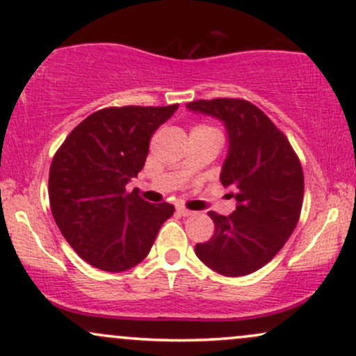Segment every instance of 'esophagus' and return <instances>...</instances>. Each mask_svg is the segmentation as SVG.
Here are the masks:
<instances>
[{
	"label": "esophagus",
	"instance_id": "1",
	"mask_svg": "<svg viewBox=\"0 0 356 356\" xmlns=\"http://www.w3.org/2000/svg\"><path fill=\"white\" fill-rule=\"evenodd\" d=\"M177 211H179V213L182 215V217H191V215L195 213V211L188 210V209H186V207H182V205H179V207H177Z\"/></svg>",
	"mask_w": 356,
	"mask_h": 356
}]
</instances>
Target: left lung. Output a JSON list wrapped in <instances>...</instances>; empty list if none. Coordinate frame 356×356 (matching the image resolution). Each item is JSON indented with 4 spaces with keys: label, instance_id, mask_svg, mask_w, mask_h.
<instances>
[{
    "label": "left lung",
    "instance_id": "1",
    "mask_svg": "<svg viewBox=\"0 0 356 356\" xmlns=\"http://www.w3.org/2000/svg\"><path fill=\"white\" fill-rule=\"evenodd\" d=\"M191 111L225 124L228 154L220 181L232 187L236 209L225 217L209 211L215 233L197 243L195 254L223 276H246L268 264L299 222L304 172L284 133L253 103L215 98L187 103Z\"/></svg>",
    "mask_w": 356,
    "mask_h": 356
}]
</instances>
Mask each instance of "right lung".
Returning a JSON list of instances; mask_svg holds the SVG:
<instances>
[{"instance_id": "right-lung-1", "label": "right lung", "mask_w": 356, "mask_h": 356, "mask_svg": "<svg viewBox=\"0 0 356 356\" xmlns=\"http://www.w3.org/2000/svg\"><path fill=\"white\" fill-rule=\"evenodd\" d=\"M179 105L111 106L87 116L58 147L49 200L58 230L93 268L120 273L151 251L174 205H152L126 184L145 168L149 139Z\"/></svg>"}]
</instances>
